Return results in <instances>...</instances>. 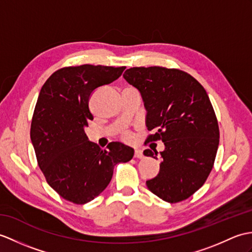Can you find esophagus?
I'll use <instances>...</instances> for the list:
<instances>
[{"label":"esophagus","instance_id":"obj_1","mask_svg":"<svg viewBox=\"0 0 252 252\" xmlns=\"http://www.w3.org/2000/svg\"><path fill=\"white\" fill-rule=\"evenodd\" d=\"M134 157L137 158V159H143V158H144L143 151L139 150V149H135V151H134Z\"/></svg>","mask_w":252,"mask_h":252}]
</instances>
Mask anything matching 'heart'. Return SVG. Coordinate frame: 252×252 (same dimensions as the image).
<instances>
[{
    "label": "heart",
    "mask_w": 252,
    "mask_h": 252,
    "mask_svg": "<svg viewBox=\"0 0 252 252\" xmlns=\"http://www.w3.org/2000/svg\"><path fill=\"white\" fill-rule=\"evenodd\" d=\"M122 136H124L125 139L128 140V139L132 138V134L128 132V131H124V132H122Z\"/></svg>",
    "instance_id": "b5f03b06"
}]
</instances>
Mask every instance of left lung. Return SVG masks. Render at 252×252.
<instances>
[{
  "mask_svg": "<svg viewBox=\"0 0 252 252\" xmlns=\"http://www.w3.org/2000/svg\"><path fill=\"white\" fill-rule=\"evenodd\" d=\"M138 89L147 110L145 144L162 140L160 172L146 181L148 189L168 203L190 197L205 184L219 145V126L203 86L177 68L131 67L124 74ZM144 155L158 159V151Z\"/></svg>",
  "mask_w": 252,
  "mask_h": 252,
  "instance_id": "obj_1",
  "label": "left lung"
}]
</instances>
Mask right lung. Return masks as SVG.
<instances>
[{
	"label": "right lung",
	"instance_id": "right-lung-1",
	"mask_svg": "<svg viewBox=\"0 0 252 252\" xmlns=\"http://www.w3.org/2000/svg\"><path fill=\"white\" fill-rule=\"evenodd\" d=\"M125 69L91 64L62 67L40 89L31 140L47 183L64 200L79 205L92 201L108 186L115 165L134 156L131 147L119 142L101 149L88 140L84 130L93 120V91L118 79Z\"/></svg>",
	"mask_w": 252,
	"mask_h": 252
}]
</instances>
